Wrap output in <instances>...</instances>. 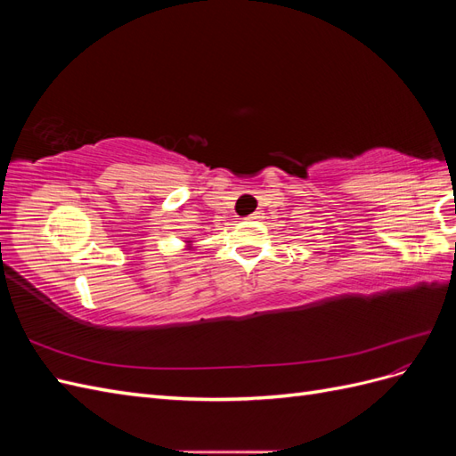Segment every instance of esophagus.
I'll list each match as a JSON object with an SVG mask.
<instances>
[{
	"mask_svg": "<svg viewBox=\"0 0 456 456\" xmlns=\"http://www.w3.org/2000/svg\"><path fill=\"white\" fill-rule=\"evenodd\" d=\"M247 218H249V220H256V218H262V213H260V211H255L253 215H249V216H247Z\"/></svg>",
	"mask_w": 456,
	"mask_h": 456,
	"instance_id": "obj_1",
	"label": "esophagus"
}]
</instances>
